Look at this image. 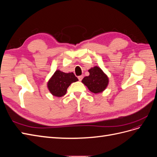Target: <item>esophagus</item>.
Instances as JSON below:
<instances>
[{"label": "esophagus", "instance_id": "obj_1", "mask_svg": "<svg viewBox=\"0 0 157 157\" xmlns=\"http://www.w3.org/2000/svg\"><path fill=\"white\" fill-rule=\"evenodd\" d=\"M78 80H79V81H81L82 80V79L83 78V76H78Z\"/></svg>", "mask_w": 157, "mask_h": 157}]
</instances>
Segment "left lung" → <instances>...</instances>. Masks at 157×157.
Here are the masks:
<instances>
[{"instance_id":"8db88e82","label":"left lung","mask_w":157,"mask_h":157,"mask_svg":"<svg viewBox=\"0 0 157 157\" xmlns=\"http://www.w3.org/2000/svg\"><path fill=\"white\" fill-rule=\"evenodd\" d=\"M88 72L90 73L89 76L84 77L82 82L92 93L98 94L103 92L109 84V77L98 66L90 68Z\"/></svg>"}]
</instances>
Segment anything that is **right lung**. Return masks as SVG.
I'll list each match as a JSON object with an SVG mask.
<instances>
[{"instance_id": "obj_1", "label": "right lung", "mask_w": 157, "mask_h": 157, "mask_svg": "<svg viewBox=\"0 0 157 157\" xmlns=\"http://www.w3.org/2000/svg\"><path fill=\"white\" fill-rule=\"evenodd\" d=\"M78 80L73 73H66L58 69L47 82V87L54 96L59 98L65 95L71 84Z\"/></svg>"}]
</instances>
